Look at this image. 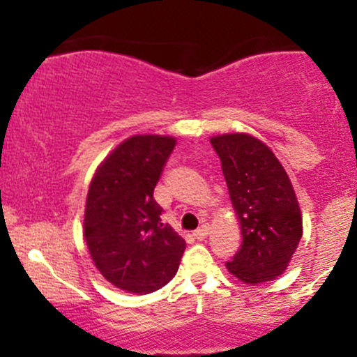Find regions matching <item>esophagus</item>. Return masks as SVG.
I'll use <instances>...</instances> for the list:
<instances>
[{"label": "esophagus", "instance_id": "obj_1", "mask_svg": "<svg viewBox=\"0 0 357 357\" xmlns=\"http://www.w3.org/2000/svg\"><path fill=\"white\" fill-rule=\"evenodd\" d=\"M208 233H210V227H208V225H203V227H199L198 230L192 233V236H195L196 240H204L208 236Z\"/></svg>", "mask_w": 357, "mask_h": 357}]
</instances>
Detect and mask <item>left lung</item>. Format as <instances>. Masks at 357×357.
I'll return each instance as SVG.
<instances>
[{"label": "left lung", "instance_id": "1", "mask_svg": "<svg viewBox=\"0 0 357 357\" xmlns=\"http://www.w3.org/2000/svg\"><path fill=\"white\" fill-rule=\"evenodd\" d=\"M241 227L238 252L227 268L245 284L280 275L302 238V216L292 183L264 142L248 134L211 139Z\"/></svg>", "mask_w": 357, "mask_h": 357}]
</instances>
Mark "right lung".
I'll list each match as a JSON object with an SVG mask.
<instances>
[{"label": "right lung", "mask_w": 357, "mask_h": 357, "mask_svg": "<svg viewBox=\"0 0 357 357\" xmlns=\"http://www.w3.org/2000/svg\"><path fill=\"white\" fill-rule=\"evenodd\" d=\"M176 141L132 136L102 162L90 183L84 235L93 264L112 285L149 294L176 275L186 243L161 220L153 192Z\"/></svg>", "instance_id": "add662e5"}]
</instances>
